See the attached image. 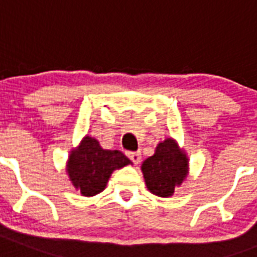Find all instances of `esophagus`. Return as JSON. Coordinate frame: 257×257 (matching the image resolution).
Returning a JSON list of instances; mask_svg holds the SVG:
<instances>
[{
	"mask_svg": "<svg viewBox=\"0 0 257 257\" xmlns=\"http://www.w3.org/2000/svg\"><path fill=\"white\" fill-rule=\"evenodd\" d=\"M128 157L133 161V164H139L141 161V155L139 152H128Z\"/></svg>",
	"mask_w": 257,
	"mask_h": 257,
	"instance_id": "1",
	"label": "esophagus"
}]
</instances>
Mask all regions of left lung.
<instances>
[{"label":"left lung","instance_id":"8db88e82","mask_svg":"<svg viewBox=\"0 0 257 257\" xmlns=\"http://www.w3.org/2000/svg\"><path fill=\"white\" fill-rule=\"evenodd\" d=\"M145 184L153 195L169 197L188 175V157L173 139L161 141L155 155L141 165Z\"/></svg>","mask_w":257,"mask_h":257}]
</instances>
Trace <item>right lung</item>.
Returning a JSON list of instances; mask_svg holds the SVG:
<instances>
[{
	"label": "right lung",
	"mask_w": 257,
	"mask_h": 257,
	"mask_svg": "<svg viewBox=\"0 0 257 257\" xmlns=\"http://www.w3.org/2000/svg\"><path fill=\"white\" fill-rule=\"evenodd\" d=\"M129 164L132 163L122 152L102 149L96 139L85 136L70 152L66 171L74 188L90 197L104 191L113 171Z\"/></svg>",
	"instance_id": "add662e5"
}]
</instances>
